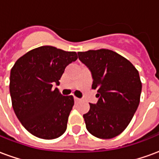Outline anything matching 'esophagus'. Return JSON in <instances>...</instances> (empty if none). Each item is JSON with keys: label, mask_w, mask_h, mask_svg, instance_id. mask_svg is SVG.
Segmentation results:
<instances>
[{"label": "esophagus", "mask_w": 159, "mask_h": 159, "mask_svg": "<svg viewBox=\"0 0 159 159\" xmlns=\"http://www.w3.org/2000/svg\"><path fill=\"white\" fill-rule=\"evenodd\" d=\"M74 101H75V103H76V102H79L80 99L76 98V97H74Z\"/></svg>", "instance_id": "esophagus-1"}]
</instances>
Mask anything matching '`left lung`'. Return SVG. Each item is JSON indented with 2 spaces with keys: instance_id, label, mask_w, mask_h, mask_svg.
I'll use <instances>...</instances> for the list:
<instances>
[{
  "instance_id": "left-lung-1",
  "label": "left lung",
  "mask_w": 159,
  "mask_h": 159,
  "mask_svg": "<svg viewBox=\"0 0 159 159\" xmlns=\"http://www.w3.org/2000/svg\"><path fill=\"white\" fill-rule=\"evenodd\" d=\"M92 72V89L99 98L83 115L88 131L100 139L117 136L129 124L140 103L142 84L139 72L124 57L109 49L78 52Z\"/></svg>"
}]
</instances>
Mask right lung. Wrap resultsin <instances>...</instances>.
I'll return each mask as SVG.
<instances>
[{
	"instance_id": "right-lung-1",
	"label": "right lung",
	"mask_w": 159,
	"mask_h": 159,
	"mask_svg": "<svg viewBox=\"0 0 159 159\" xmlns=\"http://www.w3.org/2000/svg\"><path fill=\"white\" fill-rule=\"evenodd\" d=\"M76 59V52L42 46L21 56L11 69L12 108L23 126L36 137L52 140L66 130L74 98L63 96L52 84L59 85L66 66Z\"/></svg>"
}]
</instances>
